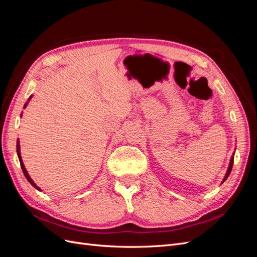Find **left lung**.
<instances>
[{"label":"left lung","instance_id":"8db88e82","mask_svg":"<svg viewBox=\"0 0 257 257\" xmlns=\"http://www.w3.org/2000/svg\"><path fill=\"white\" fill-rule=\"evenodd\" d=\"M232 164H234V155H232L231 159H230L229 166H228V169H227V173H226V175H225V177H224V179H223V181H222V182H224L225 180H226L227 177L229 176V174H230V172H231V168H232Z\"/></svg>","mask_w":257,"mask_h":257}]
</instances>
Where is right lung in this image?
<instances>
[{
	"instance_id": "right-lung-1",
	"label": "right lung",
	"mask_w": 257,
	"mask_h": 257,
	"mask_svg": "<svg viewBox=\"0 0 257 257\" xmlns=\"http://www.w3.org/2000/svg\"><path fill=\"white\" fill-rule=\"evenodd\" d=\"M31 98V97H30ZM29 98V99H30ZM28 105V103L25 105V107ZM17 154H18V158H19V161H20V165H21V168H22V172H23V174H25V176H26V178L28 179V181L31 183V184H32L33 186H34V188H36L38 191H41V189L40 188H38V186H36V184L33 182V180H32V179H31L30 178V176L28 175V172H27V169H26V167H25V165H23V163H22V160H21V155H20V147H19V141L17 142Z\"/></svg>"
}]
</instances>
